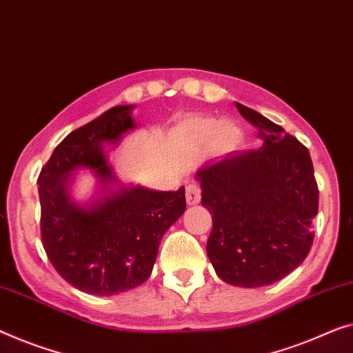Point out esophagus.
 Here are the masks:
<instances>
[{
  "instance_id": "34e87169",
  "label": "esophagus",
  "mask_w": 353,
  "mask_h": 353,
  "mask_svg": "<svg viewBox=\"0 0 353 353\" xmlns=\"http://www.w3.org/2000/svg\"><path fill=\"white\" fill-rule=\"evenodd\" d=\"M185 199H187L188 206H194V204H198L199 201H201V188H199L198 183H194V182L188 183Z\"/></svg>"
}]
</instances>
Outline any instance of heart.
<instances>
[{"label":"heart","mask_w":353,"mask_h":353,"mask_svg":"<svg viewBox=\"0 0 353 353\" xmlns=\"http://www.w3.org/2000/svg\"><path fill=\"white\" fill-rule=\"evenodd\" d=\"M187 133L198 141L214 138L215 149L220 152H231L243 141V131L231 120H220L212 117H196L187 122Z\"/></svg>","instance_id":"obj_1"}]
</instances>
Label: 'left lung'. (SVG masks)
Listing matches in <instances>:
<instances>
[{
	"mask_svg": "<svg viewBox=\"0 0 353 353\" xmlns=\"http://www.w3.org/2000/svg\"><path fill=\"white\" fill-rule=\"evenodd\" d=\"M259 130L260 149L199 168L201 204L212 215L208 256L230 285L255 288L290 274L314 243L319 188L309 150L282 126L236 103Z\"/></svg>",
	"mask_w": 353,
	"mask_h": 353,
	"instance_id": "left-lung-1",
	"label": "left lung"
}]
</instances>
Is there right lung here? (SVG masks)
Returning a JSON list of instances; mask_svg holds the SVG:
<instances>
[{"mask_svg":"<svg viewBox=\"0 0 353 353\" xmlns=\"http://www.w3.org/2000/svg\"><path fill=\"white\" fill-rule=\"evenodd\" d=\"M134 106H115L66 136L38 177L41 238L52 266L77 290L110 296L150 277L163 234L185 210V188L157 192L122 185L104 144L136 128ZM94 170L102 196L87 207L69 198L72 172ZM117 185L114 189L112 185Z\"/></svg>","mask_w":353,"mask_h":353,"instance_id":"obj_1","label":"right lung"}]
</instances>
